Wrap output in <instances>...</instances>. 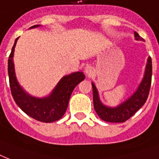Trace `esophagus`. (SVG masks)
<instances>
[{
    "label": "esophagus",
    "mask_w": 159,
    "mask_h": 159,
    "mask_svg": "<svg viewBox=\"0 0 159 159\" xmlns=\"http://www.w3.org/2000/svg\"><path fill=\"white\" fill-rule=\"evenodd\" d=\"M84 73L86 74V75L90 76L93 73V69L91 66H86L85 68H84Z\"/></svg>",
    "instance_id": "obj_1"
}]
</instances>
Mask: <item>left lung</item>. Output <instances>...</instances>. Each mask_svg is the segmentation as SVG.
Returning a JSON list of instances; mask_svg holds the SVG:
<instances>
[{
  "label": "left lung",
  "mask_w": 159,
  "mask_h": 159,
  "mask_svg": "<svg viewBox=\"0 0 159 159\" xmlns=\"http://www.w3.org/2000/svg\"><path fill=\"white\" fill-rule=\"evenodd\" d=\"M135 40H143L137 32L134 31ZM152 81V59L148 57L145 68L144 76L141 83L132 96L123 102L119 106L111 108L102 104L99 97V93L94 84L92 83L93 87V108L97 114L104 121L110 123H124L130 119L141 107L145 104L149 93L150 86Z\"/></svg>",
  "instance_id": "8db88e82"
}]
</instances>
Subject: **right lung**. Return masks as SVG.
<instances>
[{
    "mask_svg": "<svg viewBox=\"0 0 159 159\" xmlns=\"http://www.w3.org/2000/svg\"><path fill=\"white\" fill-rule=\"evenodd\" d=\"M38 26L40 25H33L30 29ZM17 40L18 38L15 40L8 60V75L12 97L22 111L33 119L44 123L57 121L66 113L74 89L84 80L85 75L83 72H75L64 76L52 93L45 98H36L30 95L20 85L15 74L13 56Z\"/></svg>",
    "mask_w": 159,
    "mask_h": 159,
    "instance_id": "right-lung-1",
    "label": "right lung"
}]
</instances>
